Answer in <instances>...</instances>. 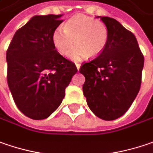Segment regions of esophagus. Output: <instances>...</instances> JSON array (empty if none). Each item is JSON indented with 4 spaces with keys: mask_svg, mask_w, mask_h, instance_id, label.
I'll return each mask as SVG.
<instances>
[{
    "mask_svg": "<svg viewBox=\"0 0 153 153\" xmlns=\"http://www.w3.org/2000/svg\"><path fill=\"white\" fill-rule=\"evenodd\" d=\"M76 68H77V70H79L80 69V64H78V63H76Z\"/></svg>",
    "mask_w": 153,
    "mask_h": 153,
    "instance_id": "obj_1",
    "label": "esophagus"
}]
</instances>
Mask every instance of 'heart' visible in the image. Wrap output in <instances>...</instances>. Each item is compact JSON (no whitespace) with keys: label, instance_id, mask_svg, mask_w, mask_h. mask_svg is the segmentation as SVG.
I'll return each instance as SVG.
<instances>
[{"label":"heart","instance_id":"obj_1","mask_svg":"<svg viewBox=\"0 0 153 153\" xmlns=\"http://www.w3.org/2000/svg\"><path fill=\"white\" fill-rule=\"evenodd\" d=\"M108 39L109 31L103 22L82 14L71 18L52 35L53 45L61 55L70 51L74 39L76 46L69 56L75 60L85 56L88 58L99 56L106 48Z\"/></svg>","mask_w":153,"mask_h":153}]
</instances>
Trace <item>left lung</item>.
Listing matches in <instances>:
<instances>
[{
  "label": "left lung",
  "mask_w": 153,
  "mask_h": 153,
  "mask_svg": "<svg viewBox=\"0 0 153 153\" xmlns=\"http://www.w3.org/2000/svg\"><path fill=\"white\" fill-rule=\"evenodd\" d=\"M101 19L109 31L108 45L79 72L85 76L82 91L90 110L113 120L128 110L140 91L144 56L133 33L113 18Z\"/></svg>",
  "instance_id": "1"
}]
</instances>
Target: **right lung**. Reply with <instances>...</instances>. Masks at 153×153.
<instances>
[{"mask_svg": "<svg viewBox=\"0 0 153 153\" xmlns=\"http://www.w3.org/2000/svg\"><path fill=\"white\" fill-rule=\"evenodd\" d=\"M58 14L36 15L16 31L7 48V84L26 116L49 117L61 104L76 65L61 56L52 35L63 22Z\"/></svg>", "mask_w": 153, "mask_h": 153, "instance_id": "right-lung-1", "label": "right lung"}]
</instances>
